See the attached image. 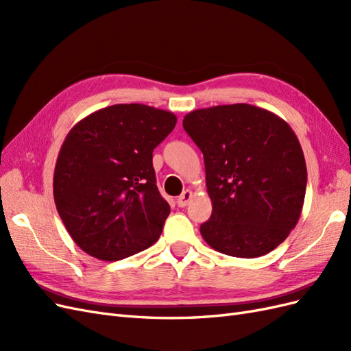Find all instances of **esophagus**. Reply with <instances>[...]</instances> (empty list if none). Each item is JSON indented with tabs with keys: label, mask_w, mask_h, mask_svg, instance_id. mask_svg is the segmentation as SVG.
Listing matches in <instances>:
<instances>
[{
	"label": "esophagus",
	"mask_w": 351,
	"mask_h": 351,
	"mask_svg": "<svg viewBox=\"0 0 351 351\" xmlns=\"http://www.w3.org/2000/svg\"><path fill=\"white\" fill-rule=\"evenodd\" d=\"M192 196H193L192 190H184V192L178 196V199H177V205H178L180 208H184V206H187V205H189V202L192 200Z\"/></svg>",
	"instance_id": "obj_1"
}]
</instances>
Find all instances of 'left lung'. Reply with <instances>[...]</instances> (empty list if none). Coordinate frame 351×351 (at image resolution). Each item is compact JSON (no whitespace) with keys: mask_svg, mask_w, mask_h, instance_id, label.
I'll list each match as a JSON object with an SVG mask.
<instances>
[{"mask_svg":"<svg viewBox=\"0 0 351 351\" xmlns=\"http://www.w3.org/2000/svg\"><path fill=\"white\" fill-rule=\"evenodd\" d=\"M183 127L205 159L212 215L200 226L204 240L247 259L280 246L300 218L307 183L291 127L249 104L195 110Z\"/></svg>","mask_w":351,"mask_h":351,"instance_id":"left-lung-1","label":"left lung"}]
</instances>
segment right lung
<instances>
[{"label": "right lung", "instance_id": "right-lung-1", "mask_svg": "<svg viewBox=\"0 0 351 351\" xmlns=\"http://www.w3.org/2000/svg\"><path fill=\"white\" fill-rule=\"evenodd\" d=\"M176 123L165 110L117 104L69 132L52 186L58 214L83 252L120 261L161 236L169 205L158 192L152 152Z\"/></svg>", "mask_w": 351, "mask_h": 351}]
</instances>
